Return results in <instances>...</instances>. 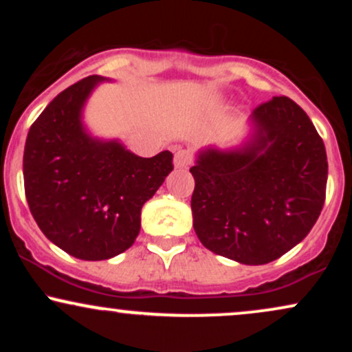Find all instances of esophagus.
Segmentation results:
<instances>
[{
	"label": "esophagus",
	"instance_id": "esophagus-1",
	"mask_svg": "<svg viewBox=\"0 0 352 352\" xmlns=\"http://www.w3.org/2000/svg\"><path fill=\"white\" fill-rule=\"evenodd\" d=\"M192 162V157L188 155L185 151H177L175 152V167H187Z\"/></svg>",
	"mask_w": 352,
	"mask_h": 352
}]
</instances>
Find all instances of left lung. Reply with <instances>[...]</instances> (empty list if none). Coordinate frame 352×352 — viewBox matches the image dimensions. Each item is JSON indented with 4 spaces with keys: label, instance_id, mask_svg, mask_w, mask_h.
Instances as JSON below:
<instances>
[{
    "label": "left lung",
    "instance_id": "8db88e82",
    "mask_svg": "<svg viewBox=\"0 0 352 352\" xmlns=\"http://www.w3.org/2000/svg\"><path fill=\"white\" fill-rule=\"evenodd\" d=\"M241 147L201 148L190 168L193 230L205 248L265 265L296 246L326 199L328 157L313 122L285 96L260 104Z\"/></svg>",
    "mask_w": 352,
    "mask_h": 352
}]
</instances>
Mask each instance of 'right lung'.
Instances as JSON below:
<instances>
[{"label": "right lung", "mask_w": 352, "mask_h": 352, "mask_svg": "<svg viewBox=\"0 0 352 352\" xmlns=\"http://www.w3.org/2000/svg\"><path fill=\"white\" fill-rule=\"evenodd\" d=\"M102 80L89 76L56 96L31 125L23 155L24 192L38 227L87 261L134 245L140 210L173 170L172 152L144 159L86 131L84 104Z\"/></svg>", "instance_id": "add662e5"}]
</instances>
